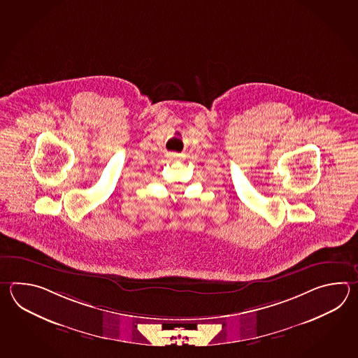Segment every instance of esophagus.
Instances as JSON below:
<instances>
[{
	"label": "esophagus",
	"mask_w": 358,
	"mask_h": 358,
	"mask_svg": "<svg viewBox=\"0 0 358 358\" xmlns=\"http://www.w3.org/2000/svg\"><path fill=\"white\" fill-rule=\"evenodd\" d=\"M168 159L171 161L176 160V159H178V155L174 152L168 153Z\"/></svg>",
	"instance_id": "1"
}]
</instances>
